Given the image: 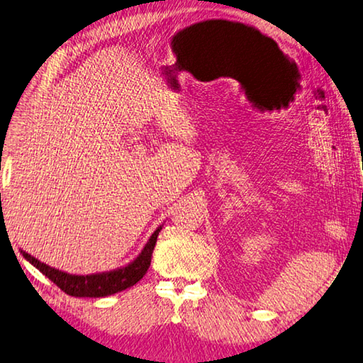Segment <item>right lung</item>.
Returning a JSON list of instances; mask_svg holds the SVG:
<instances>
[{
    "label": "right lung",
    "mask_w": 363,
    "mask_h": 363,
    "mask_svg": "<svg viewBox=\"0 0 363 363\" xmlns=\"http://www.w3.org/2000/svg\"><path fill=\"white\" fill-rule=\"evenodd\" d=\"M161 229L162 225H160V228L150 235L148 242L145 243V246H143L138 257L133 259L129 264L118 267V269H113V270L90 273V275H74V273L58 270L55 269V267H50L38 261L36 257H33L26 251H20V252H22L26 261L36 267L43 275H45L50 281L57 284L61 291L67 294V296L94 297V298L107 297V296H112V294H117L131 288V286H134L143 278V275H145L148 270L150 262H152V255H153L155 245H156V240H158Z\"/></svg>",
    "instance_id": "1"
}]
</instances>
